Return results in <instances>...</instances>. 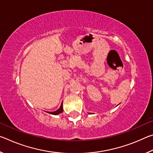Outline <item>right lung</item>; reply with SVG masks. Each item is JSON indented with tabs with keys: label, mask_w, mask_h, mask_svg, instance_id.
I'll list each match as a JSON object with an SVG mask.
<instances>
[{
	"label": "right lung",
	"mask_w": 153,
	"mask_h": 153,
	"mask_svg": "<svg viewBox=\"0 0 153 153\" xmlns=\"http://www.w3.org/2000/svg\"><path fill=\"white\" fill-rule=\"evenodd\" d=\"M63 102H62L60 108H59L58 110H56V111H54V112H51V114H53V115H59V113H61L62 112H63Z\"/></svg>",
	"instance_id": "add662e5"
}]
</instances>
